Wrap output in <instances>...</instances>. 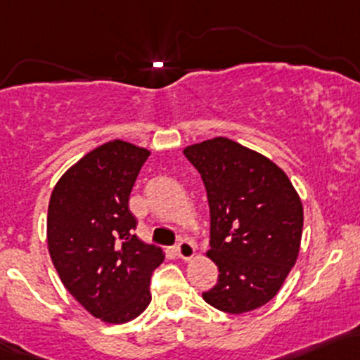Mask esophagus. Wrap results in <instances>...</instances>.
Masks as SVG:
<instances>
[{
	"label": "esophagus",
	"mask_w": 360,
	"mask_h": 360,
	"mask_svg": "<svg viewBox=\"0 0 360 360\" xmlns=\"http://www.w3.org/2000/svg\"><path fill=\"white\" fill-rule=\"evenodd\" d=\"M195 244L191 243V240H188V239H181L179 243H177V246H176V252H177V256H179V258H183V259H191L193 256H195Z\"/></svg>",
	"instance_id": "34e87169"
}]
</instances>
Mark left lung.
Segmentation results:
<instances>
[{
    "label": "left lung",
    "instance_id": "1",
    "mask_svg": "<svg viewBox=\"0 0 360 360\" xmlns=\"http://www.w3.org/2000/svg\"><path fill=\"white\" fill-rule=\"evenodd\" d=\"M210 207V251L219 280L203 299L243 314L275 297L295 264L302 203L285 172L252 150L219 136L184 148Z\"/></svg>",
    "mask_w": 360,
    "mask_h": 360
}]
</instances>
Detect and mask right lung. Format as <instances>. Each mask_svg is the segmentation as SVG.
I'll list each match as a JSON object with an SVG mask.
<instances>
[{"label":"right lung","instance_id":"obj_1","mask_svg":"<svg viewBox=\"0 0 360 360\" xmlns=\"http://www.w3.org/2000/svg\"><path fill=\"white\" fill-rule=\"evenodd\" d=\"M150 152L114 140L80 159L58 181L47 210V246L59 278L105 323H126L152 301L150 276L160 248L133 234L129 193Z\"/></svg>","mask_w":360,"mask_h":360}]
</instances>
